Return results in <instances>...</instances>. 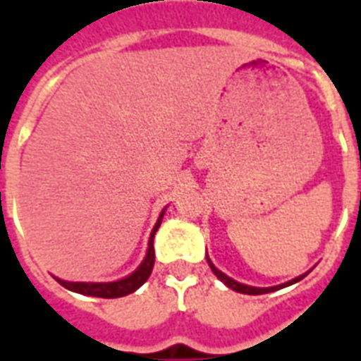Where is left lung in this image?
Wrapping results in <instances>:
<instances>
[{"instance_id": "8db88e82", "label": "left lung", "mask_w": 361, "mask_h": 361, "mask_svg": "<svg viewBox=\"0 0 361 361\" xmlns=\"http://www.w3.org/2000/svg\"><path fill=\"white\" fill-rule=\"evenodd\" d=\"M208 264H209V268H212V271H214L217 277H219L223 283H225L228 288H232V290H236V292H241V294H266V292H274V290H279V288H283V286H288L292 285V283H298L300 279H303V275H300V277H296V279H292L288 281V283H285V285H279V286H269V288H257V286H249V285H241V283H238V281L231 279L228 275H225L223 271H219V269L215 268L214 264H212V260L208 258Z\"/></svg>"}]
</instances>
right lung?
Wrapping results in <instances>:
<instances>
[{
    "instance_id": "1",
    "label": "right lung",
    "mask_w": 361,
    "mask_h": 361,
    "mask_svg": "<svg viewBox=\"0 0 361 361\" xmlns=\"http://www.w3.org/2000/svg\"><path fill=\"white\" fill-rule=\"evenodd\" d=\"M164 214V212H163ZM163 214L159 217L157 225L153 226L152 238H149V245H147V255L144 258V262L140 264V268L136 269L135 274H130L129 277H125L121 281H114V283H71V281H59V285L69 288L78 294H86V296H95V298H121L127 296L130 292H135L136 288H140L147 281V277L152 275L153 264H155V251H153V236L161 226L163 221Z\"/></svg>"
}]
</instances>
